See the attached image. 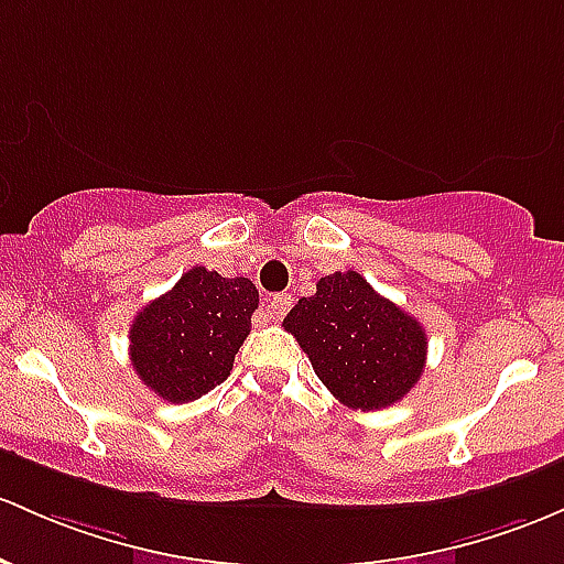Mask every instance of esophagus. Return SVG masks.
I'll return each instance as SVG.
<instances>
[{
  "label": "esophagus",
  "mask_w": 564,
  "mask_h": 564,
  "mask_svg": "<svg viewBox=\"0 0 564 564\" xmlns=\"http://www.w3.org/2000/svg\"><path fill=\"white\" fill-rule=\"evenodd\" d=\"M292 294H272L268 302V321H281L292 307Z\"/></svg>",
  "instance_id": "1"
}]
</instances>
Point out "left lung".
<instances>
[{"label": "left lung", "mask_w": 564, "mask_h": 564, "mask_svg": "<svg viewBox=\"0 0 564 564\" xmlns=\"http://www.w3.org/2000/svg\"><path fill=\"white\" fill-rule=\"evenodd\" d=\"M315 375L350 410H386L412 391L425 369V329L380 296L356 270L315 283L283 318Z\"/></svg>", "instance_id": "left-lung-1"}]
</instances>
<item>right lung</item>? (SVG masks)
Listing matches in <instances>:
<instances>
[{"mask_svg":"<svg viewBox=\"0 0 564 564\" xmlns=\"http://www.w3.org/2000/svg\"><path fill=\"white\" fill-rule=\"evenodd\" d=\"M259 292L249 278L192 268L135 315L131 364L139 380L171 404H187L230 377L251 332Z\"/></svg>","mask_w":564,"mask_h":564,"instance_id":"1","label":"right lung"}]
</instances>
